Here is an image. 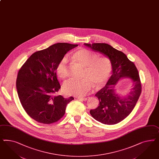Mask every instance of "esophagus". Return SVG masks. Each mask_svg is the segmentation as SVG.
<instances>
[{
    "mask_svg": "<svg viewBox=\"0 0 159 159\" xmlns=\"http://www.w3.org/2000/svg\"><path fill=\"white\" fill-rule=\"evenodd\" d=\"M77 99L80 100H81V101H85L87 100V98H82V97H78V98H76Z\"/></svg>",
    "mask_w": 159,
    "mask_h": 159,
    "instance_id": "obj_1",
    "label": "esophagus"
}]
</instances>
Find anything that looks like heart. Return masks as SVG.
Instances as JSON below:
<instances>
[{
	"mask_svg": "<svg viewBox=\"0 0 159 159\" xmlns=\"http://www.w3.org/2000/svg\"><path fill=\"white\" fill-rule=\"evenodd\" d=\"M70 57L84 67L81 80L70 79L64 83L63 90L69 95L82 96L91 91L93 84L102 86L108 81L112 70L111 63L109 58L98 56L86 49H80L71 53ZM67 59L63 57L56 66L57 77L64 79L67 75Z\"/></svg>",
	"mask_w": 159,
	"mask_h": 159,
	"instance_id": "heart-1",
	"label": "heart"
}]
</instances>
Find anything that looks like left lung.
<instances>
[{
  "instance_id": "obj_1",
  "label": "left lung",
  "mask_w": 159,
  "mask_h": 159,
  "mask_svg": "<svg viewBox=\"0 0 159 159\" xmlns=\"http://www.w3.org/2000/svg\"><path fill=\"white\" fill-rule=\"evenodd\" d=\"M91 49L107 57L112 66V75L106 85L95 96L99 100L97 108L90 110L91 116L99 122L113 125L131 113L142 92L138 71L134 63L123 52L103 43H84ZM129 77L133 81V88L126 97H121L115 92L114 87L121 77Z\"/></svg>"
}]
</instances>
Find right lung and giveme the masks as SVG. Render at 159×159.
<instances>
[{
    "label": "right lung",
    "instance_id": "1",
    "mask_svg": "<svg viewBox=\"0 0 159 159\" xmlns=\"http://www.w3.org/2000/svg\"><path fill=\"white\" fill-rule=\"evenodd\" d=\"M58 43L34 53L18 71L16 87L21 104L38 123L50 124L63 117L67 104L74 99L55 96L61 86L56 66L67 52L77 46Z\"/></svg>",
    "mask_w": 159,
    "mask_h": 159
}]
</instances>
